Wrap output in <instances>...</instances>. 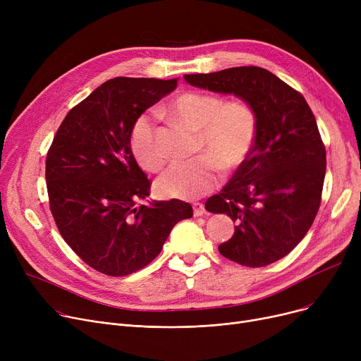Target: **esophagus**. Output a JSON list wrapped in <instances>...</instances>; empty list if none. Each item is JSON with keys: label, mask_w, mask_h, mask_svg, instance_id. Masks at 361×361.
Returning <instances> with one entry per match:
<instances>
[{"label": "esophagus", "mask_w": 361, "mask_h": 361, "mask_svg": "<svg viewBox=\"0 0 361 361\" xmlns=\"http://www.w3.org/2000/svg\"><path fill=\"white\" fill-rule=\"evenodd\" d=\"M193 214H195V216H202V215H204V214H206L204 206H203L202 203H199V202L193 203Z\"/></svg>", "instance_id": "obj_1"}]
</instances>
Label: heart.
I'll list each match as a JSON object with an SVG mask.
<instances>
[{
    "label": "heart",
    "mask_w": 361,
    "mask_h": 361,
    "mask_svg": "<svg viewBox=\"0 0 361 361\" xmlns=\"http://www.w3.org/2000/svg\"><path fill=\"white\" fill-rule=\"evenodd\" d=\"M166 112L197 131L195 159L171 164L157 181L165 197L196 199L219 183V166L231 173L243 165L257 136V114L243 99L225 101L214 93L185 90L169 102ZM130 147L147 171H159L166 155L158 142L157 114L143 112L130 130Z\"/></svg>",
    "instance_id": "obj_1"
}]
</instances>
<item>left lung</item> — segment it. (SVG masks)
I'll return each mask as SVG.
<instances>
[{"label":"left lung","instance_id":"1","mask_svg":"<svg viewBox=\"0 0 361 361\" xmlns=\"http://www.w3.org/2000/svg\"><path fill=\"white\" fill-rule=\"evenodd\" d=\"M196 87L234 93L257 114L247 159L204 207L237 224L219 253L249 268L286 257L310 230L322 202L326 150L305 97L262 67L185 74Z\"/></svg>","mask_w":361,"mask_h":361}]
</instances>
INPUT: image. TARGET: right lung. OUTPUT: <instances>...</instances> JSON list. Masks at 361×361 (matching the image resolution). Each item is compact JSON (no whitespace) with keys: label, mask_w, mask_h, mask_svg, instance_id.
<instances>
[{"label":"right lung","mask_w":361,"mask_h":361,"mask_svg":"<svg viewBox=\"0 0 361 361\" xmlns=\"http://www.w3.org/2000/svg\"><path fill=\"white\" fill-rule=\"evenodd\" d=\"M178 79L116 78L70 109L47 154L49 209L64 241L90 268L126 276L147 267L173 226L193 216L171 199L137 206L152 181L130 147L136 118Z\"/></svg>","instance_id":"1"}]
</instances>
